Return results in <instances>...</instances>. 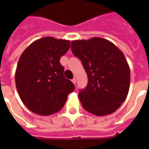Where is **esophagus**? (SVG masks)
<instances>
[{
	"mask_svg": "<svg viewBox=\"0 0 149 149\" xmlns=\"http://www.w3.org/2000/svg\"><path fill=\"white\" fill-rule=\"evenodd\" d=\"M72 83H73V84H76V82H77V80H76L75 78H73V79L72 80Z\"/></svg>",
	"mask_w": 149,
	"mask_h": 149,
	"instance_id": "esophagus-1",
	"label": "esophagus"
}]
</instances>
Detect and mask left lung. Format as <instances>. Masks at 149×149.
<instances>
[{"instance_id":"8db88e82","label":"left lung","mask_w":149,"mask_h":149,"mask_svg":"<svg viewBox=\"0 0 149 149\" xmlns=\"http://www.w3.org/2000/svg\"><path fill=\"white\" fill-rule=\"evenodd\" d=\"M71 49L82 62L88 79L78 95L83 108L100 116L118 109L130 85V68L124 53L100 37L72 40Z\"/></svg>"}]
</instances>
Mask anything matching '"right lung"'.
Listing matches in <instances>:
<instances>
[{"label": "right lung", "mask_w": 149, "mask_h": 149, "mask_svg": "<svg viewBox=\"0 0 149 149\" xmlns=\"http://www.w3.org/2000/svg\"><path fill=\"white\" fill-rule=\"evenodd\" d=\"M70 48L68 40L42 37L29 45L19 58L16 87L22 102L31 112L52 115L65 105L74 84L64 77L60 59Z\"/></svg>", "instance_id": "right-lung-1"}]
</instances>
